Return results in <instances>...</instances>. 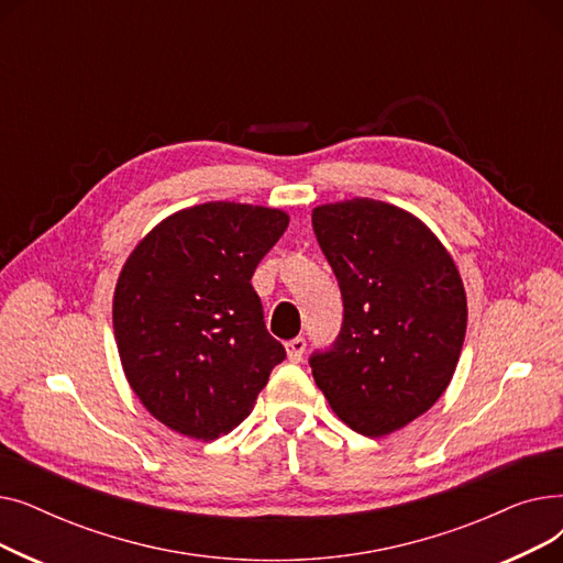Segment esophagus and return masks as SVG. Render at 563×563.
Returning <instances> with one entry per match:
<instances>
[{
  "instance_id": "esophagus-1",
  "label": "esophagus",
  "mask_w": 563,
  "mask_h": 563,
  "mask_svg": "<svg viewBox=\"0 0 563 563\" xmlns=\"http://www.w3.org/2000/svg\"><path fill=\"white\" fill-rule=\"evenodd\" d=\"M285 349H287V358H289L291 363H299V361L303 358L306 340H303V338H294V340H289V342L285 344Z\"/></svg>"
}]
</instances>
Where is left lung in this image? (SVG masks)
<instances>
[{
  "mask_svg": "<svg viewBox=\"0 0 563 563\" xmlns=\"http://www.w3.org/2000/svg\"><path fill=\"white\" fill-rule=\"evenodd\" d=\"M312 228L344 301L335 344L310 358L314 383L349 429L390 435L456 372L467 329L461 274L438 236L390 202L319 205Z\"/></svg>",
  "mask_w": 563,
  "mask_h": 563,
  "instance_id": "obj_1",
  "label": "left lung"
}]
</instances>
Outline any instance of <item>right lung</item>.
<instances>
[{"mask_svg": "<svg viewBox=\"0 0 563 563\" xmlns=\"http://www.w3.org/2000/svg\"><path fill=\"white\" fill-rule=\"evenodd\" d=\"M287 223L274 207L194 205L125 260L113 291L118 356L134 395L168 429L205 442L232 431L285 358L251 278Z\"/></svg>", "mask_w": 563, "mask_h": 563, "instance_id": "obj_1", "label": "right lung"}]
</instances>
